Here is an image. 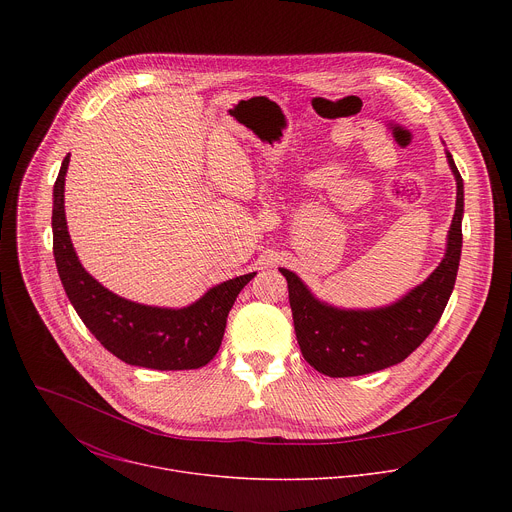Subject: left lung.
Listing matches in <instances>:
<instances>
[{
	"instance_id": "1",
	"label": "left lung",
	"mask_w": 512,
	"mask_h": 512,
	"mask_svg": "<svg viewBox=\"0 0 512 512\" xmlns=\"http://www.w3.org/2000/svg\"><path fill=\"white\" fill-rule=\"evenodd\" d=\"M456 178V210L448 231L442 263L407 296L375 310H340L312 296L304 281L289 269V306L304 358L328 377H358L383 371L405 360L440 322L458 275L462 255L464 180L446 152Z\"/></svg>"
}]
</instances>
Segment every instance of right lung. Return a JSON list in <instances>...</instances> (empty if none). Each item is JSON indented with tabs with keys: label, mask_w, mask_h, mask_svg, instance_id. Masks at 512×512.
Here are the masks:
<instances>
[{
	"label": "right lung",
	"mask_w": 512,
	"mask_h": 512,
	"mask_svg": "<svg viewBox=\"0 0 512 512\" xmlns=\"http://www.w3.org/2000/svg\"><path fill=\"white\" fill-rule=\"evenodd\" d=\"M70 154L54 182L52 249L66 296L93 336L117 358L133 367L156 371H190L208 364L221 348L227 316L239 291L255 273L214 285L180 310L129 302L103 287L81 265L64 216V176Z\"/></svg>",
	"instance_id": "obj_1"
}]
</instances>
